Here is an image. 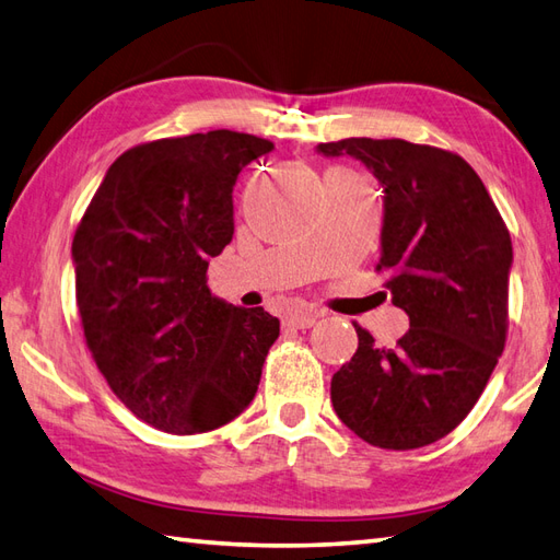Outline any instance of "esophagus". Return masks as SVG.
Returning a JSON list of instances; mask_svg holds the SVG:
<instances>
[{"instance_id": "obj_1", "label": "esophagus", "mask_w": 560, "mask_h": 560, "mask_svg": "<svg viewBox=\"0 0 560 560\" xmlns=\"http://www.w3.org/2000/svg\"><path fill=\"white\" fill-rule=\"evenodd\" d=\"M323 316L318 308H302V312H294L290 316H284V326L288 328H308Z\"/></svg>"}]
</instances>
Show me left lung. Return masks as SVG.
Instances as JSON below:
<instances>
[{
    "instance_id": "left-lung-1",
    "label": "left lung",
    "mask_w": 560,
    "mask_h": 560,
    "mask_svg": "<svg viewBox=\"0 0 560 560\" xmlns=\"http://www.w3.org/2000/svg\"><path fill=\"white\" fill-rule=\"evenodd\" d=\"M350 155L383 186L378 270L409 316L395 347L357 328L359 347L330 381L335 415L390 451L451 433L499 364L508 328L513 244L487 186L463 158L402 139L318 143Z\"/></svg>"
}]
</instances>
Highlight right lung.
I'll return each instance as SVG.
<instances>
[{
  "label": "right lung",
  "mask_w": 560,
  "mask_h": 560,
  "mask_svg": "<svg viewBox=\"0 0 560 560\" xmlns=\"http://www.w3.org/2000/svg\"><path fill=\"white\" fill-rule=\"evenodd\" d=\"M272 143L208 131L119 155L71 244L77 302L97 369L160 431L203 433L252 405L280 320L208 288L234 234L240 172Z\"/></svg>",
  "instance_id": "obj_1"
}]
</instances>
